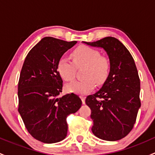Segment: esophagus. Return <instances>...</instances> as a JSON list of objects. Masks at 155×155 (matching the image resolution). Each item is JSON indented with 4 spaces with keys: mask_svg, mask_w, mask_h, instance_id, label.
Wrapping results in <instances>:
<instances>
[{
    "mask_svg": "<svg viewBox=\"0 0 155 155\" xmlns=\"http://www.w3.org/2000/svg\"><path fill=\"white\" fill-rule=\"evenodd\" d=\"M81 99H82V104H85V97H81Z\"/></svg>",
    "mask_w": 155,
    "mask_h": 155,
    "instance_id": "1",
    "label": "esophagus"
}]
</instances>
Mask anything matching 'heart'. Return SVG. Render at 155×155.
I'll return each mask as SVG.
<instances>
[{"label": "heart", "mask_w": 155, "mask_h": 155, "mask_svg": "<svg viewBox=\"0 0 155 155\" xmlns=\"http://www.w3.org/2000/svg\"><path fill=\"white\" fill-rule=\"evenodd\" d=\"M73 61L61 57L57 63L58 73L64 80L70 82L76 76V68L85 67L80 81L68 84L66 91L78 94H85L95 87V82L101 85L107 80L111 70V62L107 57L101 55L98 50L87 46H81L71 53Z\"/></svg>", "instance_id": "b5f03b06"}]
</instances>
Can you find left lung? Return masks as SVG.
Here are the masks:
<instances>
[{"instance_id":"left-lung-1","label":"left lung","mask_w":155,"mask_h":155,"mask_svg":"<svg viewBox=\"0 0 155 155\" xmlns=\"http://www.w3.org/2000/svg\"><path fill=\"white\" fill-rule=\"evenodd\" d=\"M85 43L104 48L111 62L110 73L103 87L85 99L91 110V130L101 140H121L134 127L141 106L140 81L135 62L127 48L115 37Z\"/></svg>"}]
</instances>
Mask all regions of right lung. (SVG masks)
Here are the masks:
<instances>
[{
	"mask_svg": "<svg viewBox=\"0 0 155 155\" xmlns=\"http://www.w3.org/2000/svg\"><path fill=\"white\" fill-rule=\"evenodd\" d=\"M76 41L51 37L42 39L27 54L18 84V111L28 133L38 141L54 143L68 134L67 118L82 106L75 94L58 97L63 80L57 63Z\"/></svg>",
	"mask_w": 155,
	"mask_h": 155,
	"instance_id": "add662e5",
	"label": "right lung"
}]
</instances>
